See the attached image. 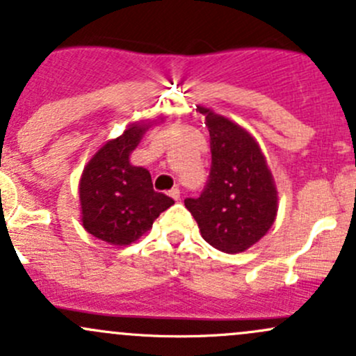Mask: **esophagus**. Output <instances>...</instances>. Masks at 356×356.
<instances>
[{
	"label": "esophagus",
	"instance_id": "esophagus-1",
	"mask_svg": "<svg viewBox=\"0 0 356 356\" xmlns=\"http://www.w3.org/2000/svg\"><path fill=\"white\" fill-rule=\"evenodd\" d=\"M168 196H170V197H172V200L179 201V200H181V191H179L177 188L170 189V191H168Z\"/></svg>",
	"mask_w": 356,
	"mask_h": 356
}]
</instances>
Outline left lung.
<instances>
[{
	"mask_svg": "<svg viewBox=\"0 0 356 356\" xmlns=\"http://www.w3.org/2000/svg\"><path fill=\"white\" fill-rule=\"evenodd\" d=\"M207 118L211 170L200 197L186 208L209 245L227 254L244 252L275 223L278 193L266 159L252 134L228 118L197 106Z\"/></svg>",
	"mask_w": 356,
	"mask_h": 356,
	"instance_id": "8db88e82",
	"label": "left lung"
}]
</instances>
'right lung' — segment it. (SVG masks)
Masks as SVG:
<instances>
[{
	"label": "right lung",
	"instance_id": "add662e5",
	"mask_svg": "<svg viewBox=\"0 0 356 356\" xmlns=\"http://www.w3.org/2000/svg\"><path fill=\"white\" fill-rule=\"evenodd\" d=\"M152 124L134 122L90 159L80 179L83 228L111 245H129L174 204L156 193L147 168L131 165L129 155Z\"/></svg>",
	"mask_w": 356,
	"mask_h": 356
}]
</instances>
